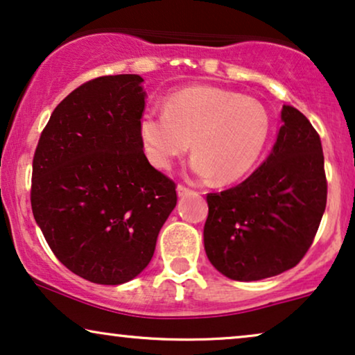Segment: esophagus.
<instances>
[{"label":"esophagus","mask_w":355,"mask_h":355,"mask_svg":"<svg viewBox=\"0 0 355 355\" xmlns=\"http://www.w3.org/2000/svg\"><path fill=\"white\" fill-rule=\"evenodd\" d=\"M177 191H178V196H185V195H188V193H190L191 190H190V188H188V187L182 185V183H180V185L177 187Z\"/></svg>","instance_id":"34e87169"}]
</instances>
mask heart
<instances>
[{"instance_id":"1","label":"heart","mask_w":355,"mask_h":355,"mask_svg":"<svg viewBox=\"0 0 355 355\" xmlns=\"http://www.w3.org/2000/svg\"><path fill=\"white\" fill-rule=\"evenodd\" d=\"M271 120L253 97L219 87L193 86L173 92L165 112L150 108L139 121L144 153L155 168L167 170L190 149L198 177L237 182L252 170L268 143Z\"/></svg>"}]
</instances>
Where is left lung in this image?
<instances>
[{
	"instance_id": "1",
	"label": "left lung",
	"mask_w": 355,
	"mask_h": 355,
	"mask_svg": "<svg viewBox=\"0 0 355 355\" xmlns=\"http://www.w3.org/2000/svg\"><path fill=\"white\" fill-rule=\"evenodd\" d=\"M269 157L237 187L207 193L205 248L217 271L258 281L297 266L313 243L328 182L320 135L284 105Z\"/></svg>"
}]
</instances>
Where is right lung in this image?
<instances>
[{
  "instance_id": "add662e5",
  "label": "right lung",
  "mask_w": 355,
  "mask_h": 355,
  "mask_svg": "<svg viewBox=\"0 0 355 355\" xmlns=\"http://www.w3.org/2000/svg\"><path fill=\"white\" fill-rule=\"evenodd\" d=\"M138 74L101 76L66 96L42 131L31 205L69 271L96 284L128 282L153 258L177 205L175 182L149 164Z\"/></svg>"
}]
</instances>
